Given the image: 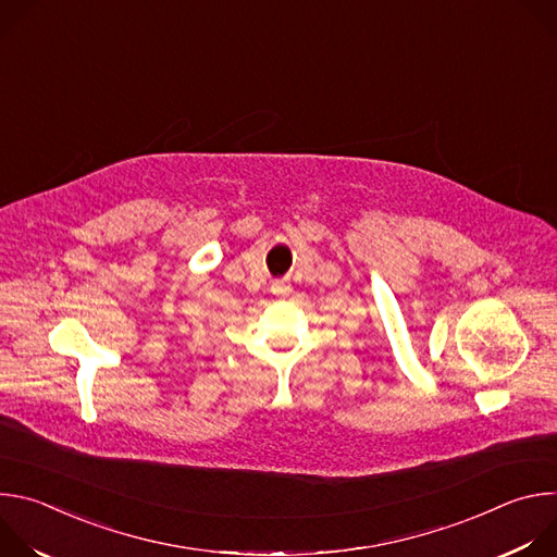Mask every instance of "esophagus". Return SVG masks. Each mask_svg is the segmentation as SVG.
Listing matches in <instances>:
<instances>
[{
    "label": "esophagus",
    "instance_id": "obj_1",
    "mask_svg": "<svg viewBox=\"0 0 557 557\" xmlns=\"http://www.w3.org/2000/svg\"><path fill=\"white\" fill-rule=\"evenodd\" d=\"M286 290H288L286 282H277V284H275V293H286Z\"/></svg>",
    "mask_w": 557,
    "mask_h": 557
}]
</instances>
